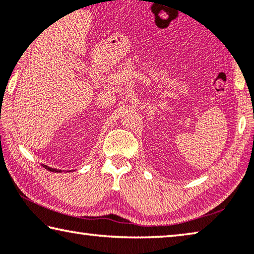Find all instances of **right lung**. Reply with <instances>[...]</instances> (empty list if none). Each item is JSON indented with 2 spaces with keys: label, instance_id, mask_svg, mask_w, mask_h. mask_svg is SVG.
I'll return each mask as SVG.
<instances>
[{
  "label": "right lung",
  "instance_id": "add662e5",
  "mask_svg": "<svg viewBox=\"0 0 254 254\" xmlns=\"http://www.w3.org/2000/svg\"><path fill=\"white\" fill-rule=\"evenodd\" d=\"M48 171H51V172H61V171H59V170H55V168H52V167H48V166H45Z\"/></svg>",
  "mask_w": 254,
  "mask_h": 254
}]
</instances>
